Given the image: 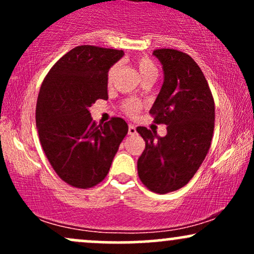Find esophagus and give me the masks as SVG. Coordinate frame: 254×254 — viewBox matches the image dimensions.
<instances>
[{
	"label": "esophagus",
	"mask_w": 254,
	"mask_h": 254,
	"mask_svg": "<svg viewBox=\"0 0 254 254\" xmlns=\"http://www.w3.org/2000/svg\"><path fill=\"white\" fill-rule=\"evenodd\" d=\"M136 133V127L133 124L129 125V135H135Z\"/></svg>",
	"instance_id": "34e87169"
}]
</instances>
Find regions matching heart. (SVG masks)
I'll return each instance as SVG.
<instances>
[{
	"label": "heart",
	"instance_id": "obj_1",
	"mask_svg": "<svg viewBox=\"0 0 254 254\" xmlns=\"http://www.w3.org/2000/svg\"><path fill=\"white\" fill-rule=\"evenodd\" d=\"M135 65L136 68L138 69V72L139 75H141V77H143L145 75H149V74H156L155 64H154L153 61L147 56L135 58ZM116 70H117V65H113L109 70V75H107V80H109V82L112 81V78L116 74ZM139 110H141V104L136 100H127V103L124 104V111L130 116L136 115Z\"/></svg>",
	"mask_w": 254,
	"mask_h": 254
}]
</instances>
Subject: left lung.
<instances>
[{
  "instance_id": "obj_1",
  "label": "left lung",
  "mask_w": 254,
  "mask_h": 254,
  "mask_svg": "<svg viewBox=\"0 0 254 254\" xmlns=\"http://www.w3.org/2000/svg\"><path fill=\"white\" fill-rule=\"evenodd\" d=\"M164 69V84L149 113L156 124L167 125V135L137 127L145 148L137 172L145 188L168 193L185 186L210 148L215 103L208 81L192 57L174 49H156Z\"/></svg>"
}]
</instances>
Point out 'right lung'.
I'll return each mask as SVG.
<instances>
[{"label": "right lung", "instance_id": "obj_1", "mask_svg": "<svg viewBox=\"0 0 254 254\" xmlns=\"http://www.w3.org/2000/svg\"><path fill=\"white\" fill-rule=\"evenodd\" d=\"M123 55L116 49L76 46L54 64L40 87L39 141L57 176L72 188L103 182L129 130L119 117L98 125L88 110L98 99H109V69Z\"/></svg>", "mask_w": 254, "mask_h": 254}]
</instances>
